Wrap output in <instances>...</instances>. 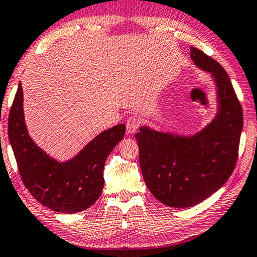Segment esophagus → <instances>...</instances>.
Here are the masks:
<instances>
[{"label":"esophagus","mask_w":257,"mask_h":257,"mask_svg":"<svg viewBox=\"0 0 257 257\" xmlns=\"http://www.w3.org/2000/svg\"><path fill=\"white\" fill-rule=\"evenodd\" d=\"M139 125H140V120L137 118L136 116H129L127 118V132L128 134H133L135 133L137 129H139Z\"/></svg>","instance_id":"esophagus-1"}]
</instances>
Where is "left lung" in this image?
Listing matches in <instances>:
<instances>
[{
  "label": "left lung",
  "instance_id": "8db88e82",
  "mask_svg": "<svg viewBox=\"0 0 257 257\" xmlns=\"http://www.w3.org/2000/svg\"><path fill=\"white\" fill-rule=\"evenodd\" d=\"M191 58L215 79L220 104L215 120L190 139L147 127L135 135L148 189L164 205L178 208L204 201L228 180L243 125L241 103L225 68L196 48H191Z\"/></svg>",
  "mask_w": 257,
  "mask_h": 257
}]
</instances>
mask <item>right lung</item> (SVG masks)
Segmentation results:
<instances>
[{"label": "right lung", "instance_id": "1", "mask_svg": "<svg viewBox=\"0 0 257 257\" xmlns=\"http://www.w3.org/2000/svg\"><path fill=\"white\" fill-rule=\"evenodd\" d=\"M124 133V124L104 130L73 160L58 163L28 135L21 84L9 113V140L23 184L36 200L58 213L84 211L97 200L103 189L104 162Z\"/></svg>", "mask_w": 257, "mask_h": 257}]
</instances>
